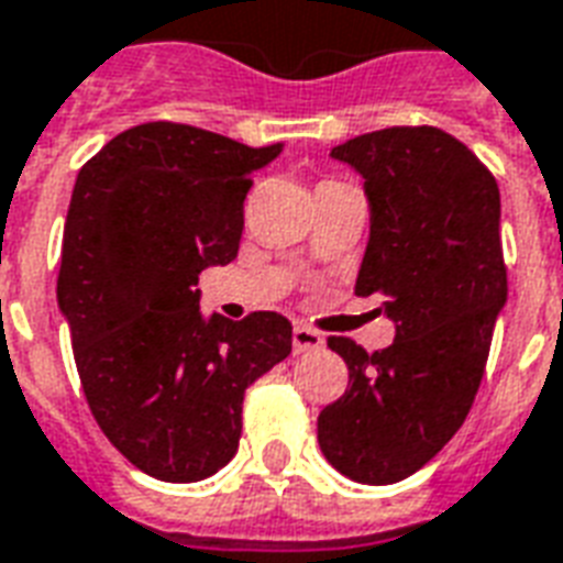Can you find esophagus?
<instances>
[{
    "mask_svg": "<svg viewBox=\"0 0 563 563\" xmlns=\"http://www.w3.org/2000/svg\"><path fill=\"white\" fill-rule=\"evenodd\" d=\"M292 345L298 355H301V352H316V349H322L324 345V336L319 334V331H313V328H307V324H295Z\"/></svg>",
    "mask_w": 563,
    "mask_h": 563,
    "instance_id": "obj_1",
    "label": "esophagus"
}]
</instances>
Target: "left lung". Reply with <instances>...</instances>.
<instances>
[{
	"label": "left lung",
	"mask_w": 563,
	"mask_h": 563,
	"mask_svg": "<svg viewBox=\"0 0 563 563\" xmlns=\"http://www.w3.org/2000/svg\"><path fill=\"white\" fill-rule=\"evenodd\" d=\"M364 178L369 241L357 295H382L394 343L328 345L349 390L319 415V448L336 472L369 486L406 481L468 415L507 301L501 197L493 173L439 128H385L331 148Z\"/></svg>",
	"instance_id": "left-lung-1"
}]
</instances>
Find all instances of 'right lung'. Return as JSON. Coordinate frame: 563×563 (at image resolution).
<instances>
[{
	"label": "right lung",
	"mask_w": 563,
	"mask_h": 563,
	"mask_svg": "<svg viewBox=\"0 0 563 563\" xmlns=\"http://www.w3.org/2000/svg\"><path fill=\"white\" fill-rule=\"evenodd\" d=\"M283 152L176 122L136 124L82 166L56 298L82 394L140 472L206 481L241 439L244 390L292 352L280 313H199V274L239 256L253 173Z\"/></svg>",
	"instance_id": "obj_1"
}]
</instances>
